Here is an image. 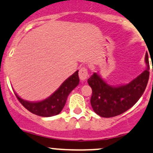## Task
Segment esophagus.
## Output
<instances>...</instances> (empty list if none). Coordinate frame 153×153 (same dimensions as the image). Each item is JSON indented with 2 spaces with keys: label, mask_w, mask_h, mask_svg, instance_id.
Listing matches in <instances>:
<instances>
[{
  "label": "esophagus",
  "mask_w": 153,
  "mask_h": 153,
  "mask_svg": "<svg viewBox=\"0 0 153 153\" xmlns=\"http://www.w3.org/2000/svg\"><path fill=\"white\" fill-rule=\"evenodd\" d=\"M79 76L82 81H85L88 79V68L85 67H82L79 69Z\"/></svg>",
  "instance_id": "esophagus-1"
}]
</instances>
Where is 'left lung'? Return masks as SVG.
<instances>
[{
  "instance_id": "8db88e82",
  "label": "left lung",
  "mask_w": 153,
  "mask_h": 153,
  "mask_svg": "<svg viewBox=\"0 0 153 153\" xmlns=\"http://www.w3.org/2000/svg\"><path fill=\"white\" fill-rule=\"evenodd\" d=\"M145 62L147 69L124 85L112 87L97 73L88 79V85L92 88L91 104L97 114L105 118L119 116L138 102L144 94L149 80V63L147 53L145 55Z\"/></svg>"
}]
</instances>
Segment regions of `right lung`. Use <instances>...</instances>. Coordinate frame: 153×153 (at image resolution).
<instances>
[{"mask_svg":"<svg viewBox=\"0 0 153 153\" xmlns=\"http://www.w3.org/2000/svg\"><path fill=\"white\" fill-rule=\"evenodd\" d=\"M78 71L67 79L61 86L46 100L37 102H31L22 100L16 94L15 96L25 108L31 113L42 117L56 116L62 111L65 105L68 96L79 85Z\"/></svg>","mask_w":153,"mask_h":153,"instance_id":"1","label":"right lung"}]
</instances>
